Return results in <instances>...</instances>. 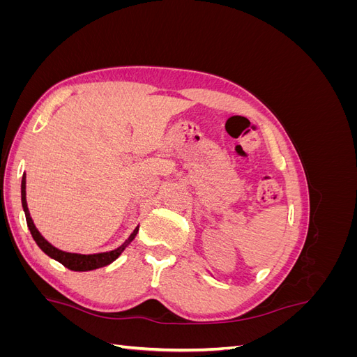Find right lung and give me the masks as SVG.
<instances>
[{
  "mask_svg": "<svg viewBox=\"0 0 357 357\" xmlns=\"http://www.w3.org/2000/svg\"><path fill=\"white\" fill-rule=\"evenodd\" d=\"M20 197H22V208L25 211V218H26V225L29 228V232L32 235V238L37 243V245L45 252L49 257L55 259L59 264H62L66 268L71 269V271H92V269H98L105 265L112 264L113 261L122 255L125 248L132 243L135 238V235L138 232L139 226L132 231V234L128 236V240L122 245H119L114 250L110 252H102V253H92V255H82V253H71V252H63L61 248L55 247L50 244L45 236L40 234V231L36 228L34 220H32L29 210H28V204H26V174L24 172L22 177V185H20Z\"/></svg>",
  "mask_w": 357,
  "mask_h": 357,
  "instance_id": "1",
  "label": "right lung"
}]
</instances>
